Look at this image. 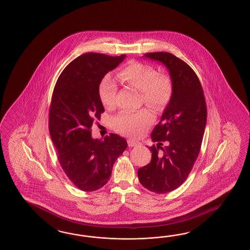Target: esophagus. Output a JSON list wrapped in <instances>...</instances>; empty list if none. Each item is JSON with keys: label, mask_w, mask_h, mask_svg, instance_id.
<instances>
[{"label": "esophagus", "mask_w": 250, "mask_h": 250, "mask_svg": "<svg viewBox=\"0 0 250 250\" xmlns=\"http://www.w3.org/2000/svg\"><path fill=\"white\" fill-rule=\"evenodd\" d=\"M128 146H137L140 145V142L137 141V140H128Z\"/></svg>", "instance_id": "obj_1"}]
</instances>
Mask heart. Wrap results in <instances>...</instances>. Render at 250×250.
Instances as JSON below:
<instances>
[{
  "instance_id": "b5f03b06",
  "label": "heart",
  "mask_w": 250,
  "mask_h": 250,
  "mask_svg": "<svg viewBox=\"0 0 250 250\" xmlns=\"http://www.w3.org/2000/svg\"><path fill=\"white\" fill-rule=\"evenodd\" d=\"M118 78L128 86L136 88L142 93L144 104L155 110H162L168 104L173 94V82L167 74H158L150 64L137 61L129 62L118 72ZM99 97L106 109H112L116 104L118 85L110 76L100 83ZM153 121L149 110L122 111L112 121L114 129L120 133L138 137L145 131Z\"/></svg>"
}]
</instances>
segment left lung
I'll use <instances>...</instances> for the list:
<instances>
[{
    "label": "left lung",
    "instance_id": "obj_1",
    "mask_svg": "<svg viewBox=\"0 0 250 250\" xmlns=\"http://www.w3.org/2000/svg\"><path fill=\"white\" fill-rule=\"evenodd\" d=\"M144 57L166 65L173 82V94L151 133L152 141L158 144L148 147L150 163L138 170V176L147 190L166 193L186 180L197 159L207 108L200 80L186 62L168 52L148 53ZM162 142H166L164 148Z\"/></svg>",
    "mask_w": 250,
    "mask_h": 250
}]
</instances>
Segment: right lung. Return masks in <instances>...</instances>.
<instances>
[{
    "mask_svg": "<svg viewBox=\"0 0 250 250\" xmlns=\"http://www.w3.org/2000/svg\"><path fill=\"white\" fill-rule=\"evenodd\" d=\"M126 55L110 57L86 53L73 60L54 88L49 109V133L58 158L70 181L84 192L105 186L113 164L128 146L125 139L110 133L94 140L92 126L104 112L99 84Z\"/></svg>",
    "mask_w": 250,
    "mask_h": 250,
    "instance_id": "right-lung-1",
    "label": "right lung"
}]
</instances>
